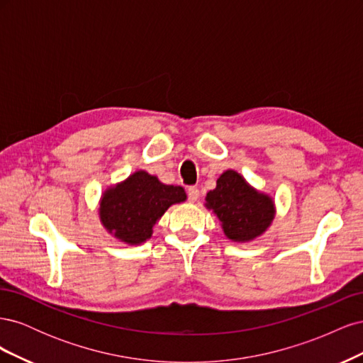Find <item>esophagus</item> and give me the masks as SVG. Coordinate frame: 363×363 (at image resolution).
Wrapping results in <instances>:
<instances>
[{"instance_id": "esophagus-1", "label": "esophagus", "mask_w": 363, "mask_h": 363, "mask_svg": "<svg viewBox=\"0 0 363 363\" xmlns=\"http://www.w3.org/2000/svg\"><path fill=\"white\" fill-rule=\"evenodd\" d=\"M188 199L191 203H195L200 199V189L195 188V186H191V188L188 189Z\"/></svg>"}]
</instances>
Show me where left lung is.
<instances>
[{
  "label": "left lung",
  "mask_w": 363,
  "mask_h": 363,
  "mask_svg": "<svg viewBox=\"0 0 363 363\" xmlns=\"http://www.w3.org/2000/svg\"><path fill=\"white\" fill-rule=\"evenodd\" d=\"M206 207L216 215L224 235L233 242H250L262 236L276 216L271 196L252 188L233 169L219 175L216 188L206 195Z\"/></svg>",
  "instance_id": "left-lung-1"
}]
</instances>
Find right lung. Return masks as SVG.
<instances>
[{
	"instance_id": "add662e5",
	"label": "right lung",
	"mask_w": 363,
	"mask_h": 363,
	"mask_svg": "<svg viewBox=\"0 0 363 363\" xmlns=\"http://www.w3.org/2000/svg\"><path fill=\"white\" fill-rule=\"evenodd\" d=\"M182 186L163 184L156 175L136 171L106 189L100 200V221L108 233L128 245H139L172 204L186 201Z\"/></svg>"
}]
</instances>
